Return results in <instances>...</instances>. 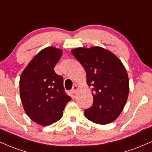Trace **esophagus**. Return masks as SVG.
<instances>
[{
  "mask_svg": "<svg viewBox=\"0 0 152 152\" xmlns=\"http://www.w3.org/2000/svg\"><path fill=\"white\" fill-rule=\"evenodd\" d=\"M78 89V86H76V85H74V86H73V88H72V91H73V93H74V94L77 93Z\"/></svg>",
  "mask_w": 152,
  "mask_h": 152,
  "instance_id": "1",
  "label": "esophagus"
}]
</instances>
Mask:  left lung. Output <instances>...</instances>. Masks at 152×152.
I'll list each match as a JSON object with an SVG mask.
<instances>
[{
    "instance_id": "obj_1",
    "label": "left lung",
    "mask_w": 152,
    "mask_h": 152,
    "mask_svg": "<svg viewBox=\"0 0 152 152\" xmlns=\"http://www.w3.org/2000/svg\"><path fill=\"white\" fill-rule=\"evenodd\" d=\"M71 53L84 68L87 84L93 86L94 102L85 109V116L99 124L114 121L129 96V77L124 66L112 52L99 46L74 48Z\"/></svg>"
}]
</instances>
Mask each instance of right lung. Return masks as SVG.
Segmentation results:
<instances>
[{"label":"right lung","instance_id":"add662e5","mask_svg":"<svg viewBox=\"0 0 152 152\" xmlns=\"http://www.w3.org/2000/svg\"><path fill=\"white\" fill-rule=\"evenodd\" d=\"M62 53L55 47L41 50L20 78V96L25 112L33 121L42 126L61 119L71 99L64 91L63 77L54 71Z\"/></svg>","mask_w":152,"mask_h":152}]
</instances>
